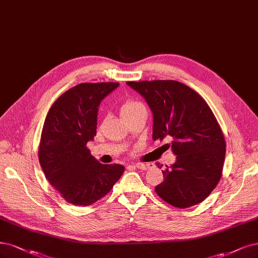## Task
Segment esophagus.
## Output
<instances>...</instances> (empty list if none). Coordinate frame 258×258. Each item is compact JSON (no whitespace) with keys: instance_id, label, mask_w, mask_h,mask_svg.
I'll return each mask as SVG.
<instances>
[{"instance_id":"obj_1","label":"esophagus","mask_w":258,"mask_h":258,"mask_svg":"<svg viewBox=\"0 0 258 258\" xmlns=\"http://www.w3.org/2000/svg\"><path fill=\"white\" fill-rule=\"evenodd\" d=\"M136 167L139 168V170H148V168L150 167V164H148V163H137Z\"/></svg>"}]
</instances>
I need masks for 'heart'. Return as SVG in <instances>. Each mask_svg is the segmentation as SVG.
I'll use <instances>...</instances> for the list:
<instances>
[{"label": "heart", "mask_w": 258, "mask_h": 258, "mask_svg": "<svg viewBox=\"0 0 258 258\" xmlns=\"http://www.w3.org/2000/svg\"><path fill=\"white\" fill-rule=\"evenodd\" d=\"M141 106H143V105L137 101H133V100L123 101L120 105V113L122 115V117L127 118V117L131 116L133 113L141 108Z\"/></svg>", "instance_id": "heart-1"}]
</instances>
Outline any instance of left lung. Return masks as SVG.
Returning <instances> with one entry per match:
<instances>
[{
	"instance_id": "1",
	"label": "left lung",
	"mask_w": 258,
	"mask_h": 258,
	"mask_svg": "<svg viewBox=\"0 0 258 258\" xmlns=\"http://www.w3.org/2000/svg\"><path fill=\"white\" fill-rule=\"evenodd\" d=\"M144 97L154 115L153 140L172 141L176 162L162 171L164 179L155 191L177 208L203 202L221 179L226 144L223 132L207 102L174 80L130 81Z\"/></svg>"
}]
</instances>
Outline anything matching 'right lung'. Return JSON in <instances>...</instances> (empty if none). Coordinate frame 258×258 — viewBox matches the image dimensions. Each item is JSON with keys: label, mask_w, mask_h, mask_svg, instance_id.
Masks as SVG:
<instances>
[{"label": "right lung", "mask_w": 258, "mask_h": 258, "mask_svg": "<svg viewBox=\"0 0 258 258\" xmlns=\"http://www.w3.org/2000/svg\"><path fill=\"white\" fill-rule=\"evenodd\" d=\"M118 85L78 84L58 97L44 119L40 166L53 188L75 206H88L103 198L125 171L120 164H101L86 146L96 136L101 100Z\"/></svg>", "instance_id": "add662e5"}]
</instances>
